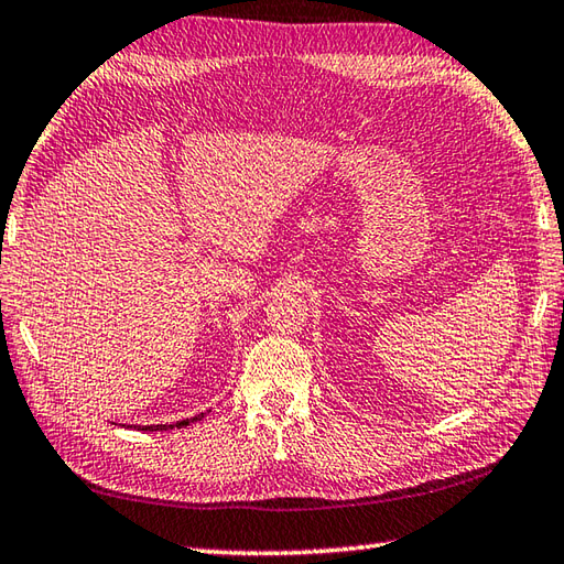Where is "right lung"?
<instances>
[{
  "label": "right lung",
  "instance_id": "1",
  "mask_svg": "<svg viewBox=\"0 0 564 564\" xmlns=\"http://www.w3.org/2000/svg\"><path fill=\"white\" fill-rule=\"evenodd\" d=\"M204 419V413H199V416H194V419H187V421H180V423H160V426H138V431H170V429H182V426H189V423H194V421H202Z\"/></svg>",
  "mask_w": 564,
  "mask_h": 564
}]
</instances>
